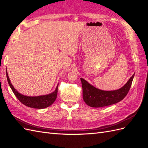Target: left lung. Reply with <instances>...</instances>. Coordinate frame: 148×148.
<instances>
[{
	"mask_svg": "<svg viewBox=\"0 0 148 148\" xmlns=\"http://www.w3.org/2000/svg\"><path fill=\"white\" fill-rule=\"evenodd\" d=\"M134 76L135 73L122 88L113 91L101 90L81 78L83 100L88 106L92 107H102L116 104L127 96L132 86Z\"/></svg>",
	"mask_w": 148,
	"mask_h": 148,
	"instance_id": "8db88e82",
	"label": "left lung"
}]
</instances>
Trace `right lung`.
<instances>
[{
  "label": "right lung",
  "instance_id": "1",
  "mask_svg": "<svg viewBox=\"0 0 148 148\" xmlns=\"http://www.w3.org/2000/svg\"><path fill=\"white\" fill-rule=\"evenodd\" d=\"M6 75L8 84H9L10 87L11 88L12 91L14 93L15 96L17 97V99L23 104L29 107H31V108L42 109L50 106L56 101L57 95L59 84H57L55 91L50 94H48V95H41L38 96H27L21 95V94H20L16 90L10 82V80L9 77H8L7 71Z\"/></svg>",
  "mask_w": 148,
  "mask_h": 148
}]
</instances>
